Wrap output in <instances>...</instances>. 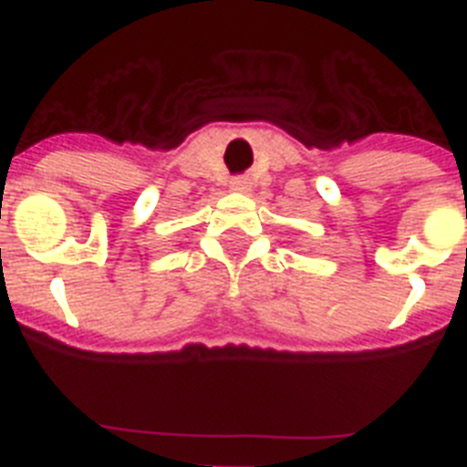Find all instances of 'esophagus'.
I'll return each instance as SVG.
<instances>
[{
    "instance_id": "1",
    "label": "esophagus",
    "mask_w": 467,
    "mask_h": 467,
    "mask_svg": "<svg viewBox=\"0 0 467 467\" xmlns=\"http://www.w3.org/2000/svg\"><path fill=\"white\" fill-rule=\"evenodd\" d=\"M247 187H250V182H247L245 177H234V180H231V189H234V192H247Z\"/></svg>"
}]
</instances>
